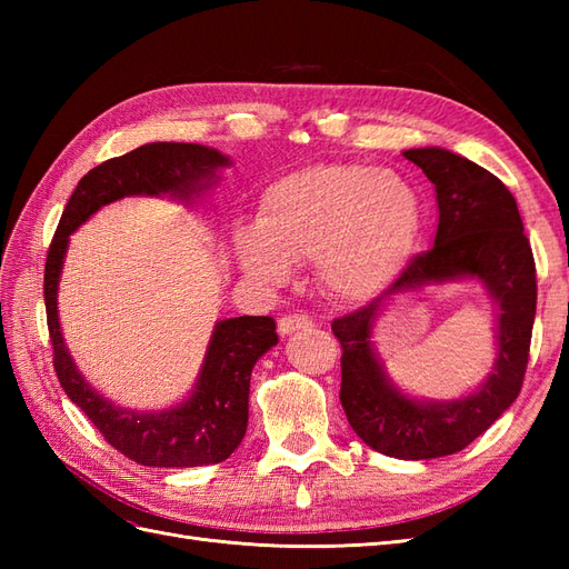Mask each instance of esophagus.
Segmentation results:
<instances>
[{"instance_id": "esophagus-1", "label": "esophagus", "mask_w": 569, "mask_h": 569, "mask_svg": "<svg viewBox=\"0 0 569 569\" xmlns=\"http://www.w3.org/2000/svg\"><path fill=\"white\" fill-rule=\"evenodd\" d=\"M308 327H313V320L308 316H301V313H295V316H284L278 320V330L280 335H291L297 330H308Z\"/></svg>"}]
</instances>
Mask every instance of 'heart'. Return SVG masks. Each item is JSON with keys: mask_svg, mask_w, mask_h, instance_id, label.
<instances>
[{"mask_svg": "<svg viewBox=\"0 0 569 569\" xmlns=\"http://www.w3.org/2000/svg\"><path fill=\"white\" fill-rule=\"evenodd\" d=\"M422 199L391 170L332 163L291 173L266 189L256 228L239 237V261L278 284L291 261H313L320 289L366 301L399 274L418 244Z\"/></svg>", "mask_w": 569, "mask_h": 569, "instance_id": "1", "label": "heart"}]
</instances>
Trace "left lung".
<instances>
[{"mask_svg":"<svg viewBox=\"0 0 569 569\" xmlns=\"http://www.w3.org/2000/svg\"><path fill=\"white\" fill-rule=\"evenodd\" d=\"M437 187L435 247L412 256L382 297L332 320L341 343L339 401L353 432L370 449L401 460L462 451L501 418L525 382L531 327L537 316V266L522 218L508 187L489 170L453 151H403ZM470 273L499 303V358L482 389L460 402L420 405L396 392L369 347L376 308L391 293Z\"/></svg>","mask_w":569,"mask_h":569,"instance_id":"left-lung-1","label":"left lung"}]
</instances>
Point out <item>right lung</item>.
<instances>
[{"label": "right lung", "mask_w": 569, "mask_h": 569, "mask_svg": "<svg viewBox=\"0 0 569 569\" xmlns=\"http://www.w3.org/2000/svg\"><path fill=\"white\" fill-rule=\"evenodd\" d=\"M220 166H228V159L216 149L184 142H151L99 163L68 199L47 251L44 306L59 382L118 453L147 468H199L232 456L247 435L251 368L278 343L274 320L270 316L220 320L197 389L182 406L153 416L120 410L88 387L63 347L57 284L68 234L120 197L161 192L189 197Z\"/></svg>", "instance_id": "1"}]
</instances>
